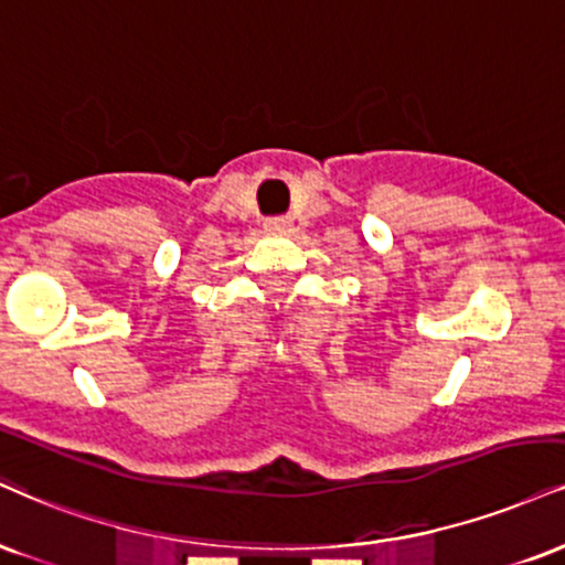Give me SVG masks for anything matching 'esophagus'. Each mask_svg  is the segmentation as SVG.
<instances>
[{"mask_svg":"<svg viewBox=\"0 0 565 565\" xmlns=\"http://www.w3.org/2000/svg\"><path fill=\"white\" fill-rule=\"evenodd\" d=\"M290 218L288 216H275V218H267V224H264V227H267V232H275V235H280V232H285V230H290Z\"/></svg>","mask_w":565,"mask_h":565,"instance_id":"esophagus-1","label":"esophagus"}]
</instances>
